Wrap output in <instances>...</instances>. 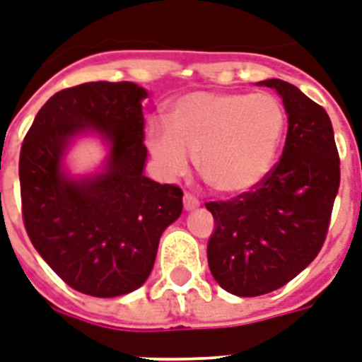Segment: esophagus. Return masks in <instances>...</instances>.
Instances as JSON below:
<instances>
[{
    "instance_id": "esophagus-1",
    "label": "esophagus",
    "mask_w": 362,
    "mask_h": 362,
    "mask_svg": "<svg viewBox=\"0 0 362 362\" xmlns=\"http://www.w3.org/2000/svg\"><path fill=\"white\" fill-rule=\"evenodd\" d=\"M197 206H199V199L193 197L192 193H184V209H186V211H193V209H197Z\"/></svg>"
}]
</instances>
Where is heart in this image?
I'll use <instances>...</instances> for the list:
<instances>
[{"instance_id":"1","label":"heart","mask_w":362,"mask_h":362,"mask_svg":"<svg viewBox=\"0 0 362 362\" xmlns=\"http://www.w3.org/2000/svg\"><path fill=\"white\" fill-rule=\"evenodd\" d=\"M285 127L275 96L197 90L176 98L169 125L150 123L146 138L163 173L184 175L195 157L212 189L239 195L269 175Z\"/></svg>"}]
</instances>
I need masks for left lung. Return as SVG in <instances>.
Returning a JSON list of instances; mask_svg holds the SVG:
<instances>
[{"instance_id": "left-lung-1", "label": "left lung", "mask_w": 362, "mask_h": 362, "mask_svg": "<svg viewBox=\"0 0 362 362\" xmlns=\"http://www.w3.org/2000/svg\"><path fill=\"white\" fill-rule=\"evenodd\" d=\"M260 85L279 93L288 114L281 159L250 192L205 203L214 216L206 247L212 277L243 298L277 291L315 260L340 187V156L325 107L283 79Z\"/></svg>"}]
</instances>
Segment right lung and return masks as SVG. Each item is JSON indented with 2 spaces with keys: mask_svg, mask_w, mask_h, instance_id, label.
<instances>
[{
  "mask_svg": "<svg viewBox=\"0 0 362 362\" xmlns=\"http://www.w3.org/2000/svg\"><path fill=\"white\" fill-rule=\"evenodd\" d=\"M148 93L131 81L59 90L24 136L18 161L22 220L30 241L71 288L96 298L136 291L151 273L159 237L182 214V189L144 176ZM100 132L107 170L68 181L59 161L71 137Z\"/></svg>",
  "mask_w": 362,
  "mask_h": 362,
  "instance_id": "right-lung-1",
  "label": "right lung"
}]
</instances>
